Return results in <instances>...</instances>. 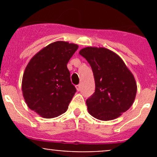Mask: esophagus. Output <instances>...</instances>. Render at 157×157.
<instances>
[{
	"label": "esophagus",
	"instance_id": "34e87169",
	"mask_svg": "<svg viewBox=\"0 0 157 157\" xmlns=\"http://www.w3.org/2000/svg\"><path fill=\"white\" fill-rule=\"evenodd\" d=\"M76 88H77V91H80L81 90V87H80V84H78L76 86Z\"/></svg>",
	"mask_w": 157,
	"mask_h": 157
}]
</instances>
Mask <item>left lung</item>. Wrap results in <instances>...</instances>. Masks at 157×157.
Returning a JSON list of instances; mask_svg holds the SVG:
<instances>
[{"label": "left lung", "mask_w": 157, "mask_h": 157, "mask_svg": "<svg viewBox=\"0 0 157 157\" xmlns=\"http://www.w3.org/2000/svg\"><path fill=\"white\" fill-rule=\"evenodd\" d=\"M91 66L95 93L86 99L88 112L102 121L115 119L134 103L137 83L123 60L102 47H86L79 52Z\"/></svg>", "instance_id": "1"}]
</instances>
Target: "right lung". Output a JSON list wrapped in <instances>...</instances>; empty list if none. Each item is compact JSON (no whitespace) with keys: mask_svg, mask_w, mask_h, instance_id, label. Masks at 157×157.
Returning <instances> with one entry per match:
<instances>
[{"mask_svg":"<svg viewBox=\"0 0 157 157\" xmlns=\"http://www.w3.org/2000/svg\"><path fill=\"white\" fill-rule=\"evenodd\" d=\"M77 48V44L57 41L28 63L22 80L23 96L27 106L42 118H55L67 110L77 90L67 64Z\"/></svg>","mask_w":157,"mask_h":157,"instance_id":"1","label":"right lung"}]
</instances>
